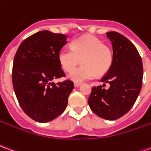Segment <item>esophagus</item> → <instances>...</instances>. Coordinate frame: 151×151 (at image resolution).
<instances>
[{
    "label": "esophagus",
    "mask_w": 151,
    "mask_h": 151,
    "mask_svg": "<svg viewBox=\"0 0 151 151\" xmlns=\"http://www.w3.org/2000/svg\"><path fill=\"white\" fill-rule=\"evenodd\" d=\"M79 86H81V83H80V82H74V86H75V87H78Z\"/></svg>",
    "instance_id": "34e87169"
}]
</instances>
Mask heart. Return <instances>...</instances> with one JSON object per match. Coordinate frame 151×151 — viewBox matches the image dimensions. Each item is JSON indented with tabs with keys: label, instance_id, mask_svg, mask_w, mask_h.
Listing matches in <instances>:
<instances>
[{
	"label": "heart",
	"instance_id": "heart-1",
	"mask_svg": "<svg viewBox=\"0 0 151 151\" xmlns=\"http://www.w3.org/2000/svg\"><path fill=\"white\" fill-rule=\"evenodd\" d=\"M58 60L63 69L70 72L81 60L83 65L69 74V78L76 82L90 80L104 75L110 69L113 54L110 47L94 35H85L72 41L71 48L62 47L58 52Z\"/></svg>",
	"mask_w": 151,
	"mask_h": 151
}]
</instances>
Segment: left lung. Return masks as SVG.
Instances as JSON below:
<instances>
[{"instance_id":"1","label":"left lung","mask_w":151,"mask_h":151,"mask_svg":"<svg viewBox=\"0 0 151 151\" xmlns=\"http://www.w3.org/2000/svg\"><path fill=\"white\" fill-rule=\"evenodd\" d=\"M111 41L113 61L101 81L109 83L108 90L103 86H93L88 99L92 111L103 119H119L132 108L142 86V60L136 47L118 32L106 33Z\"/></svg>"}]
</instances>
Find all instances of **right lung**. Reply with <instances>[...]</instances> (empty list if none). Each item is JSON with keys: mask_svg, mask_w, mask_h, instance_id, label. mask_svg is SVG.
Instances as JSON below:
<instances>
[{"mask_svg": "<svg viewBox=\"0 0 151 151\" xmlns=\"http://www.w3.org/2000/svg\"><path fill=\"white\" fill-rule=\"evenodd\" d=\"M66 36L42 31L24 40L14 59L12 82L20 107L28 116L45 123L65 110L73 82L69 79L54 83L65 76L58 60V52Z\"/></svg>", "mask_w": 151, "mask_h": 151, "instance_id": "1", "label": "right lung"}]
</instances>
